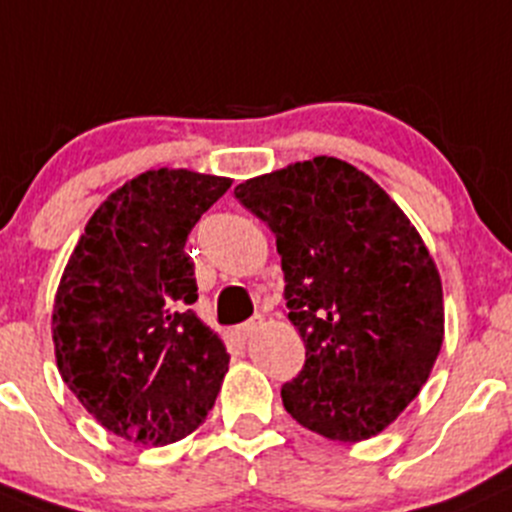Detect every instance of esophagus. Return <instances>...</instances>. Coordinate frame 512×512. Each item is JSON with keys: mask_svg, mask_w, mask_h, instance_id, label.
Returning a JSON list of instances; mask_svg holds the SVG:
<instances>
[{"mask_svg": "<svg viewBox=\"0 0 512 512\" xmlns=\"http://www.w3.org/2000/svg\"><path fill=\"white\" fill-rule=\"evenodd\" d=\"M262 326H265V319H262V316H252L250 321H245V324L235 328V336H238L240 341H247V338L255 336Z\"/></svg>", "mask_w": 512, "mask_h": 512, "instance_id": "1", "label": "esophagus"}]
</instances>
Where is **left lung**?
Wrapping results in <instances>:
<instances>
[{
  "instance_id": "obj_1",
  "label": "left lung",
  "mask_w": 512,
  "mask_h": 512,
  "mask_svg": "<svg viewBox=\"0 0 512 512\" xmlns=\"http://www.w3.org/2000/svg\"><path fill=\"white\" fill-rule=\"evenodd\" d=\"M235 196L277 235L289 321L306 346L284 410L331 441L378 437L419 395L444 341L441 277L422 235L336 157L247 179Z\"/></svg>"
}]
</instances>
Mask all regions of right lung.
Returning a JSON list of instances; mask_svg holds the SVG:
<instances>
[{
	"mask_svg": "<svg viewBox=\"0 0 512 512\" xmlns=\"http://www.w3.org/2000/svg\"><path fill=\"white\" fill-rule=\"evenodd\" d=\"M228 176L149 169L112 191L68 257L51 314L63 383L117 437L166 446L206 422L230 355L198 299L188 233Z\"/></svg>",
	"mask_w": 512,
	"mask_h": 512,
	"instance_id": "add662e5",
	"label": "right lung"
}]
</instances>
